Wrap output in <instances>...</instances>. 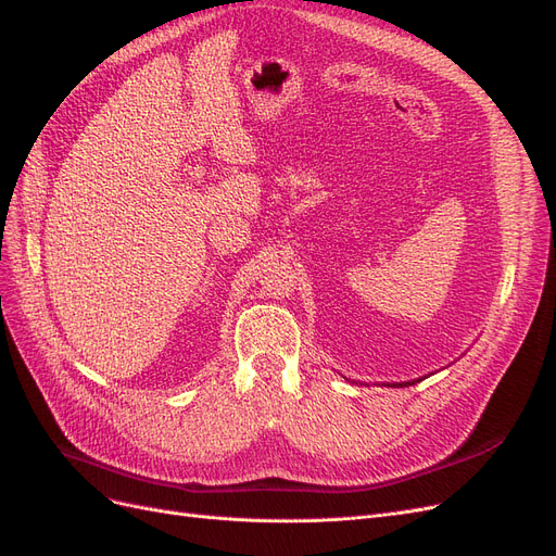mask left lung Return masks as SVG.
<instances>
[{
	"mask_svg": "<svg viewBox=\"0 0 556 556\" xmlns=\"http://www.w3.org/2000/svg\"><path fill=\"white\" fill-rule=\"evenodd\" d=\"M419 380H424V378H419ZM419 380H407V382H384L387 387H409V384H415V382H419Z\"/></svg>",
	"mask_w": 556,
	"mask_h": 556,
	"instance_id": "obj_1",
	"label": "left lung"
}]
</instances>
